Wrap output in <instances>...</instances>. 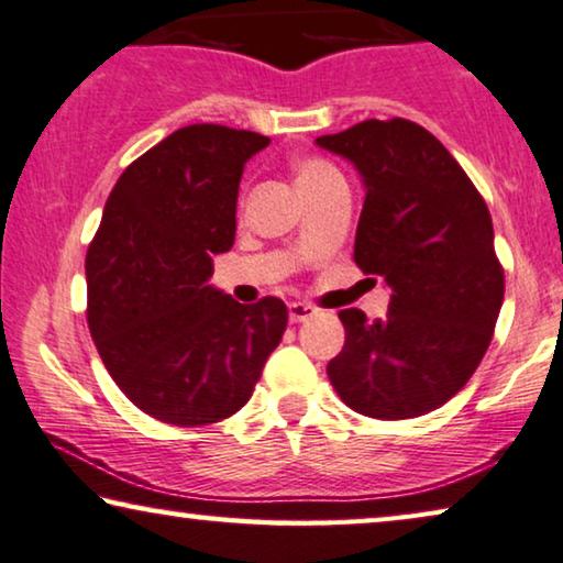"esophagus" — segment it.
<instances>
[{
    "label": "esophagus",
    "mask_w": 563,
    "mask_h": 563,
    "mask_svg": "<svg viewBox=\"0 0 563 563\" xmlns=\"http://www.w3.org/2000/svg\"><path fill=\"white\" fill-rule=\"evenodd\" d=\"M317 314V307L307 305V301H291L289 305V320L291 322H307L309 317Z\"/></svg>",
    "instance_id": "1"
}]
</instances>
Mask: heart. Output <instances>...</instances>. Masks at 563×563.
<instances>
[{
	"label": "heart",
	"mask_w": 563,
	"mask_h": 563,
	"mask_svg": "<svg viewBox=\"0 0 563 563\" xmlns=\"http://www.w3.org/2000/svg\"><path fill=\"white\" fill-rule=\"evenodd\" d=\"M295 177H297V187L301 190V195H305L332 180H340L342 175L338 173L335 165H330L328 159L301 157L295 162Z\"/></svg>",
	"instance_id": "heart-1"
}]
</instances>
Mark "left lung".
I'll return each instance as SVG.
<instances>
[{
    "instance_id": "left-lung-1",
    "label": "left lung",
    "mask_w": 563,
    "mask_h": 563,
    "mask_svg": "<svg viewBox=\"0 0 563 563\" xmlns=\"http://www.w3.org/2000/svg\"><path fill=\"white\" fill-rule=\"evenodd\" d=\"M317 146L347 159L365 187L355 264L390 289L388 314L342 309L345 345L328 365L350 409L411 419L439 409L472 378L503 307L485 200L457 159L406 119H368Z\"/></svg>"
}]
</instances>
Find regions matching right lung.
<instances>
[{"label": "right lung", "instance_id": "add662e5", "mask_svg": "<svg viewBox=\"0 0 563 563\" xmlns=\"http://www.w3.org/2000/svg\"><path fill=\"white\" fill-rule=\"evenodd\" d=\"M268 136L177 129L132 162L86 256L88 330L129 401L175 427L228 419L287 330V307L239 305L208 284L231 251L243 165Z\"/></svg>", "mask_w": 563, "mask_h": 563}]
</instances>
